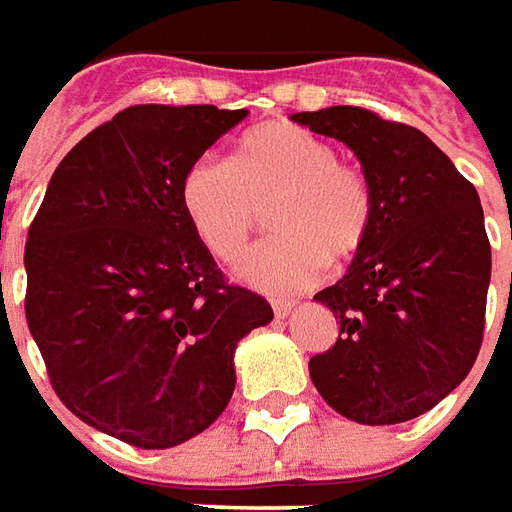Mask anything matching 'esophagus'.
<instances>
[{
	"instance_id": "obj_1",
	"label": "esophagus",
	"mask_w": 512,
	"mask_h": 512,
	"mask_svg": "<svg viewBox=\"0 0 512 512\" xmlns=\"http://www.w3.org/2000/svg\"><path fill=\"white\" fill-rule=\"evenodd\" d=\"M292 308H295V303H289V300H275L273 314L278 317V320H284V317H289V314H292Z\"/></svg>"
}]
</instances>
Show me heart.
Returning a JSON list of instances; mask_svg holds the SVG:
<instances>
[{
	"mask_svg": "<svg viewBox=\"0 0 512 512\" xmlns=\"http://www.w3.org/2000/svg\"><path fill=\"white\" fill-rule=\"evenodd\" d=\"M181 206L195 237L226 264L248 256L270 212L278 239L242 264L239 278L278 295L314 284L325 259L350 262L375 226L364 173L339 162L328 140L286 121L245 134L231 162H192Z\"/></svg>",
	"mask_w": 512,
	"mask_h": 512,
	"instance_id": "heart-1",
	"label": "heart"
}]
</instances>
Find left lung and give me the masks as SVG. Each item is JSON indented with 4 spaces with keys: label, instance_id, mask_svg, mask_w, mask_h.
<instances>
[{
    "label": "left lung",
    "instance_id": "1",
    "mask_svg": "<svg viewBox=\"0 0 512 512\" xmlns=\"http://www.w3.org/2000/svg\"><path fill=\"white\" fill-rule=\"evenodd\" d=\"M292 121L353 151L375 195V226L347 273L314 295L339 339L308 361L333 411L400 424L455 391L477 361L491 284L480 195L419 129L361 107Z\"/></svg>",
    "mask_w": 512,
    "mask_h": 512
}]
</instances>
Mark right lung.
Wrapping results in <instances>:
<instances>
[{
	"label": "right lung",
	"mask_w": 512,
	"mask_h": 512,
	"mask_svg": "<svg viewBox=\"0 0 512 512\" xmlns=\"http://www.w3.org/2000/svg\"><path fill=\"white\" fill-rule=\"evenodd\" d=\"M248 110L137 104L54 170L24 250L27 325L65 408L140 449L204 433L234 394L237 344L273 320L226 284L181 179Z\"/></svg>",
	"instance_id": "right-lung-1"
}]
</instances>
